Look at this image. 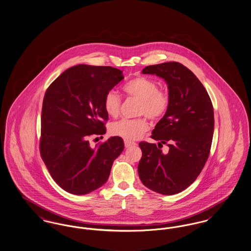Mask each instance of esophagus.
<instances>
[{"label": "esophagus", "instance_id": "34e87169", "mask_svg": "<svg viewBox=\"0 0 251 251\" xmlns=\"http://www.w3.org/2000/svg\"><path fill=\"white\" fill-rule=\"evenodd\" d=\"M124 145H125L126 148H130V147H132V146H135L136 143L131 142V141H129V140H124Z\"/></svg>", "mask_w": 251, "mask_h": 251}]
</instances>
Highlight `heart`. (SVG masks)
I'll use <instances>...</instances> for the list:
<instances>
[{
	"instance_id": "b5f03b06",
	"label": "heart",
	"mask_w": 251,
	"mask_h": 251,
	"mask_svg": "<svg viewBox=\"0 0 251 251\" xmlns=\"http://www.w3.org/2000/svg\"><path fill=\"white\" fill-rule=\"evenodd\" d=\"M124 92L131 98L140 100L138 115H146L151 120H159L165 116L169 104L170 97L167 90L159 89L158 83L145 76L129 81L123 87ZM121 100L116 91H109L103 100V108L111 117H117L120 113ZM149 122L145 118L122 119L110 125L112 135L120 136L125 140H136L149 130Z\"/></svg>"
}]
</instances>
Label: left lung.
Listing matches in <instances>:
<instances>
[{"instance_id": "8db88e82", "label": "left lung", "mask_w": 251, "mask_h": 251, "mask_svg": "<svg viewBox=\"0 0 251 251\" xmlns=\"http://www.w3.org/2000/svg\"><path fill=\"white\" fill-rule=\"evenodd\" d=\"M144 74L163 78L170 104L152 131L156 144L140 142L138 175L144 185L163 195L183 191L196 180L210 154L214 134V108L205 87L178 62L148 66ZM170 148L163 154L160 148Z\"/></svg>"}]
</instances>
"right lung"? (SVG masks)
<instances>
[{"instance_id":"1","label":"right lung","mask_w":251,"mask_h":251,"mask_svg":"<svg viewBox=\"0 0 251 251\" xmlns=\"http://www.w3.org/2000/svg\"><path fill=\"white\" fill-rule=\"evenodd\" d=\"M124 79L112 67L78 65L46 90L41 112L40 155L54 181L74 195H85L107 181L124 150L120 136L90 147L89 138L106 132V93Z\"/></svg>"}]
</instances>
